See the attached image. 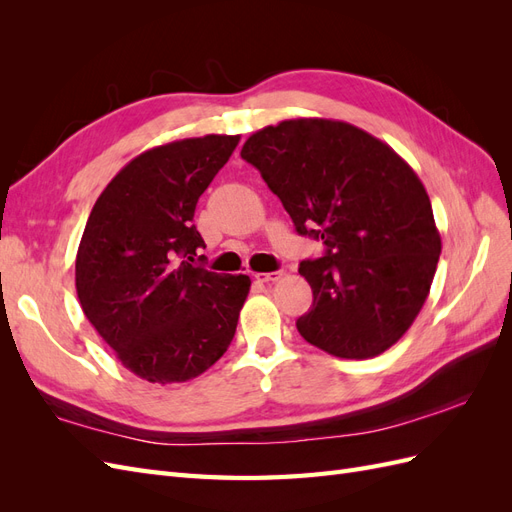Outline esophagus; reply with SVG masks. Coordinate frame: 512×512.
Segmentation results:
<instances>
[{
  "label": "esophagus",
  "instance_id": "1",
  "mask_svg": "<svg viewBox=\"0 0 512 512\" xmlns=\"http://www.w3.org/2000/svg\"><path fill=\"white\" fill-rule=\"evenodd\" d=\"M284 271H271V273H254V280L262 282V284H273L282 280Z\"/></svg>",
  "mask_w": 512,
  "mask_h": 512
}]
</instances>
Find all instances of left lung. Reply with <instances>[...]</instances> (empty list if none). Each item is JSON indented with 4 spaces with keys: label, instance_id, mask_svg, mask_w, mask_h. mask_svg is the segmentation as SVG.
<instances>
[{
    "label": "left lung",
    "instance_id": "1",
    "mask_svg": "<svg viewBox=\"0 0 512 512\" xmlns=\"http://www.w3.org/2000/svg\"><path fill=\"white\" fill-rule=\"evenodd\" d=\"M299 235L324 243L299 273L314 303L297 320L305 342L339 359H369L404 335L427 299L440 232L408 162L376 136L333 119H288L247 138Z\"/></svg>",
    "mask_w": 512,
    "mask_h": 512
}]
</instances>
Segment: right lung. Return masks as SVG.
Masks as SVG:
<instances>
[{
  "mask_svg": "<svg viewBox=\"0 0 512 512\" xmlns=\"http://www.w3.org/2000/svg\"><path fill=\"white\" fill-rule=\"evenodd\" d=\"M239 136L207 134L153 147L106 185L76 254L87 320L132 374L188 382L228 350L250 292L247 275L196 265L205 247L194 209Z\"/></svg>",
  "mask_w": 512,
  "mask_h": 512,
  "instance_id": "obj_1",
  "label": "right lung"
}]
</instances>
